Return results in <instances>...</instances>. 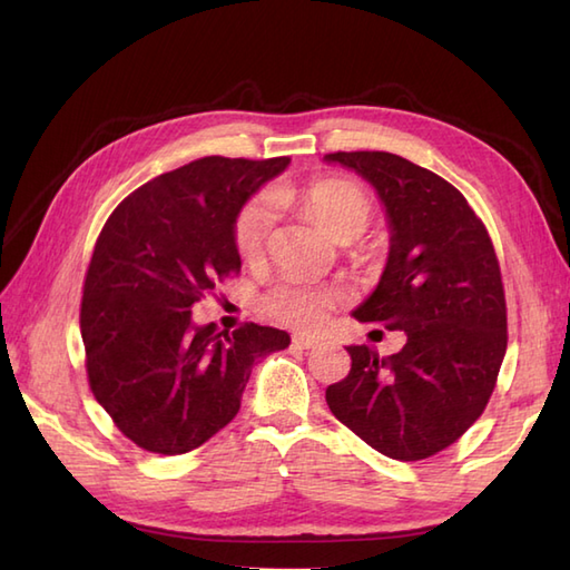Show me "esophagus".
<instances>
[{"label": "esophagus", "instance_id": "1", "mask_svg": "<svg viewBox=\"0 0 570 570\" xmlns=\"http://www.w3.org/2000/svg\"><path fill=\"white\" fill-rule=\"evenodd\" d=\"M318 345H321V337H316V335H306V333L294 335V347H298V350H311Z\"/></svg>", "mask_w": 570, "mask_h": 570}]
</instances>
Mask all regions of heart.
<instances>
[{"instance_id": "1", "label": "heart", "mask_w": 570, "mask_h": 570, "mask_svg": "<svg viewBox=\"0 0 570 570\" xmlns=\"http://www.w3.org/2000/svg\"><path fill=\"white\" fill-rule=\"evenodd\" d=\"M296 203L304 208L321 229L335 242H353L365 233L372 220V203L367 193L350 180L325 178L306 188L274 186L269 196L252 198L235 223V245L247 262L259 259L272 237L276 210L274 205ZM341 304V292L321 286L306 278H284L264 296V308L278 323L294 328H316L325 316Z\"/></svg>"}]
</instances>
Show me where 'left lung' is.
Here are the masks:
<instances>
[{"mask_svg": "<svg viewBox=\"0 0 570 570\" xmlns=\"http://www.w3.org/2000/svg\"><path fill=\"white\" fill-rule=\"evenodd\" d=\"M377 193L390 254L360 323L402 331L380 357L350 345V374L325 390L333 416L386 458L421 460L455 443L488 406L507 350V306L485 225L463 193L386 151L325 154Z\"/></svg>", "mask_w": 570, "mask_h": 570, "instance_id": "8db88e82", "label": "left lung"}]
</instances>
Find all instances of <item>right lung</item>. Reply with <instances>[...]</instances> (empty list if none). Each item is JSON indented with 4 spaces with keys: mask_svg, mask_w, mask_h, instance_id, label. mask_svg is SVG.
<instances>
[{
    "mask_svg": "<svg viewBox=\"0 0 570 570\" xmlns=\"http://www.w3.org/2000/svg\"><path fill=\"white\" fill-rule=\"evenodd\" d=\"M292 159H205L149 180L117 205L95 245L80 333L90 390L144 451L180 455L237 416L252 367L292 337L247 323L220 331L190 308L239 269L235 223Z\"/></svg>",
    "mask_w": 570,
    "mask_h": 570,
    "instance_id": "1",
    "label": "right lung"
}]
</instances>
